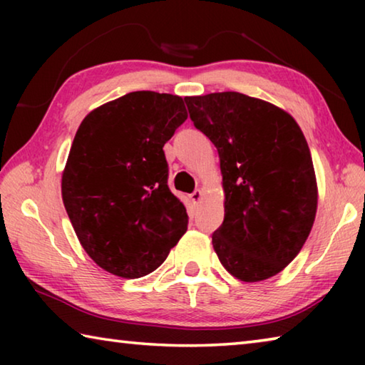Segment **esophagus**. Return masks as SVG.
<instances>
[{"label": "esophagus", "mask_w": 365, "mask_h": 365, "mask_svg": "<svg viewBox=\"0 0 365 365\" xmlns=\"http://www.w3.org/2000/svg\"><path fill=\"white\" fill-rule=\"evenodd\" d=\"M201 197H202V190H195L193 193L190 195V200L193 201L195 205H196V202H200V201H201Z\"/></svg>", "instance_id": "1"}]
</instances>
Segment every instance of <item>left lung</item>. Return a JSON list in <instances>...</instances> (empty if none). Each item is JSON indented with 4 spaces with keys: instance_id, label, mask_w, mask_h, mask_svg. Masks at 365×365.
Returning <instances> with one entry per match:
<instances>
[{
    "instance_id": "1",
    "label": "left lung",
    "mask_w": 365,
    "mask_h": 365,
    "mask_svg": "<svg viewBox=\"0 0 365 365\" xmlns=\"http://www.w3.org/2000/svg\"><path fill=\"white\" fill-rule=\"evenodd\" d=\"M190 119L217 148L225 215L212 235L222 265L261 282L298 256L317 212L307 141L287 110L237 91L187 96Z\"/></svg>"
}]
</instances>
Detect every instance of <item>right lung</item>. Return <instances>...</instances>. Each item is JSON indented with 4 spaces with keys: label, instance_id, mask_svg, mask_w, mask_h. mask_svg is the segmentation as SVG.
Segmentation results:
<instances>
[{
    "label": "right lung",
    "instance_id": "add662e5",
    "mask_svg": "<svg viewBox=\"0 0 365 365\" xmlns=\"http://www.w3.org/2000/svg\"><path fill=\"white\" fill-rule=\"evenodd\" d=\"M187 117L180 96L133 91L80 123L61 193L80 245L109 274H151L187 232L163 150Z\"/></svg>",
    "mask_w": 365,
    "mask_h": 365
}]
</instances>
